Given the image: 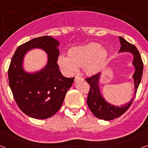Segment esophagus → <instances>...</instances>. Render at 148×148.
Listing matches in <instances>:
<instances>
[{"instance_id":"esophagus-1","label":"esophagus","mask_w":148,"mask_h":148,"mask_svg":"<svg viewBox=\"0 0 148 148\" xmlns=\"http://www.w3.org/2000/svg\"><path fill=\"white\" fill-rule=\"evenodd\" d=\"M82 79H83L82 77H81L79 75H77L75 77V82H77L78 80H82Z\"/></svg>"}]
</instances>
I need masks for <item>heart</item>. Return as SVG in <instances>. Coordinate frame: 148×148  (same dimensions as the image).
I'll use <instances>...</instances> for the list:
<instances>
[{
	"mask_svg": "<svg viewBox=\"0 0 148 148\" xmlns=\"http://www.w3.org/2000/svg\"><path fill=\"white\" fill-rule=\"evenodd\" d=\"M68 56L60 55L58 58V64L66 74L75 73L78 66H85L88 73L95 74L102 68L108 56V52L100 44L92 42L70 48Z\"/></svg>",
	"mask_w": 148,
	"mask_h": 148,
	"instance_id": "obj_1",
	"label": "heart"
}]
</instances>
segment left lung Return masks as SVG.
Instances as JSON below:
<instances>
[{"label":"left lung","instance_id":"left-lung-1","mask_svg":"<svg viewBox=\"0 0 148 148\" xmlns=\"http://www.w3.org/2000/svg\"><path fill=\"white\" fill-rule=\"evenodd\" d=\"M119 40L121 46L119 52H129L133 55V65L135 66V70L133 75V79L134 80V88L135 90L133 98L130 102L121 106H114L107 102L101 94L100 87H99L100 73L94 75L91 77L86 79V82L90 86L88 99H87V103L89 108L95 116L104 121H110L118 118L128 110L136 96L137 90L142 77L143 63L137 48L133 44H130L122 37H119Z\"/></svg>","mask_w":148,"mask_h":148}]
</instances>
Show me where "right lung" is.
Listing matches in <instances>:
<instances>
[{"mask_svg": "<svg viewBox=\"0 0 148 148\" xmlns=\"http://www.w3.org/2000/svg\"><path fill=\"white\" fill-rule=\"evenodd\" d=\"M59 42L51 36L36 38L21 44L12 57L8 70L9 84L14 99L22 112L32 118L45 119L61 107L75 78H66L58 69ZM34 48L44 49L48 54L45 68L29 74L23 68V58Z\"/></svg>", "mask_w": 148, "mask_h": 148, "instance_id": "right-lung-1", "label": "right lung"}]
</instances>
